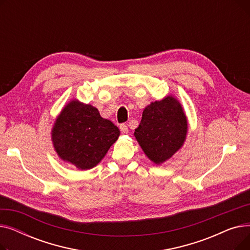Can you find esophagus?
Here are the masks:
<instances>
[{
  "instance_id": "34e87169",
  "label": "esophagus",
  "mask_w": 250,
  "mask_h": 250,
  "mask_svg": "<svg viewBox=\"0 0 250 250\" xmlns=\"http://www.w3.org/2000/svg\"><path fill=\"white\" fill-rule=\"evenodd\" d=\"M120 128H121V132H122L123 134H127V133H128V128H127V125H125V124L121 125H120Z\"/></svg>"
}]
</instances>
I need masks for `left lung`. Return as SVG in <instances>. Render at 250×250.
I'll return each instance as SVG.
<instances>
[{"mask_svg":"<svg viewBox=\"0 0 250 250\" xmlns=\"http://www.w3.org/2000/svg\"><path fill=\"white\" fill-rule=\"evenodd\" d=\"M187 133L188 121L180 103L167 96L144 109L134 135L148 158L161 164L183 145Z\"/></svg>","mask_w":250,"mask_h":250,"instance_id":"1","label":"left lung"}]
</instances>
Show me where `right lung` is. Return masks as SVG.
I'll use <instances>...</instances> for the list:
<instances>
[{
  "label": "right lung",
  "mask_w": 250,
  "mask_h": 250,
  "mask_svg": "<svg viewBox=\"0 0 250 250\" xmlns=\"http://www.w3.org/2000/svg\"><path fill=\"white\" fill-rule=\"evenodd\" d=\"M118 137L120 129L97 108L77 100L65 105L51 133L61 158L82 170L96 166Z\"/></svg>",
  "instance_id": "add662e5"
}]
</instances>
